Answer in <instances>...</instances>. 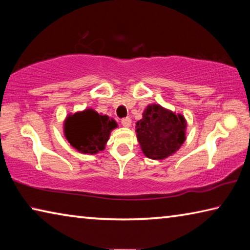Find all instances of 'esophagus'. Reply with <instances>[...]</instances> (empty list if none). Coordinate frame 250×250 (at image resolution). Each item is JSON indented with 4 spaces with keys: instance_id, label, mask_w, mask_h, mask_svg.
<instances>
[{
    "instance_id": "1",
    "label": "esophagus",
    "mask_w": 250,
    "mask_h": 250,
    "mask_svg": "<svg viewBox=\"0 0 250 250\" xmlns=\"http://www.w3.org/2000/svg\"><path fill=\"white\" fill-rule=\"evenodd\" d=\"M131 119L129 117H126V118H124V119L121 120V125H124V126H130L131 125Z\"/></svg>"
}]
</instances>
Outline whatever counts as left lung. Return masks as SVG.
<instances>
[{"label": "left lung", "mask_w": 250, "mask_h": 250, "mask_svg": "<svg viewBox=\"0 0 250 250\" xmlns=\"http://www.w3.org/2000/svg\"><path fill=\"white\" fill-rule=\"evenodd\" d=\"M135 128L142 152L152 160H163L175 153L186 139L185 118L158 104L147 105Z\"/></svg>", "instance_id": "left-lung-1"}]
</instances>
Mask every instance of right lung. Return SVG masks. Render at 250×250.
Instances as JSON below:
<instances>
[{
	"label": "right lung",
	"mask_w": 250,
	"mask_h": 250,
	"mask_svg": "<svg viewBox=\"0 0 250 250\" xmlns=\"http://www.w3.org/2000/svg\"><path fill=\"white\" fill-rule=\"evenodd\" d=\"M117 126L115 120L89 108L67 116L64 133L70 146L80 153L96 154L104 150L110 132Z\"/></svg>",
	"instance_id": "1"
}]
</instances>
